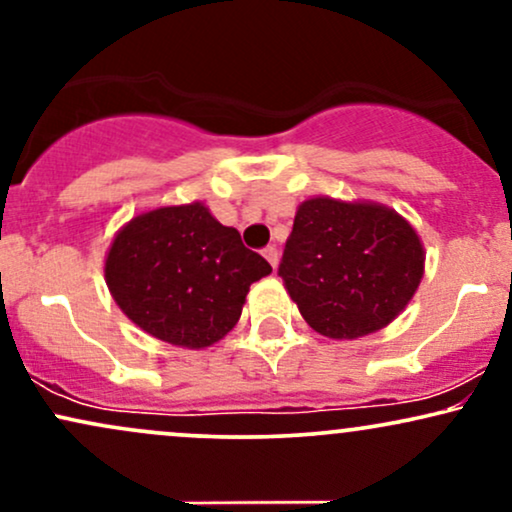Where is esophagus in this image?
Returning a JSON list of instances; mask_svg holds the SVG:
<instances>
[{
  "label": "esophagus",
  "mask_w": 512,
  "mask_h": 512,
  "mask_svg": "<svg viewBox=\"0 0 512 512\" xmlns=\"http://www.w3.org/2000/svg\"><path fill=\"white\" fill-rule=\"evenodd\" d=\"M262 255L267 257V262L276 269V264H279V250H276V245H267V248L262 250Z\"/></svg>",
  "instance_id": "esophagus-1"
}]
</instances>
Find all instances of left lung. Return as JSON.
I'll return each mask as SVG.
<instances>
[{
    "instance_id": "8db88e82",
    "label": "left lung",
    "mask_w": 512,
    "mask_h": 512,
    "mask_svg": "<svg viewBox=\"0 0 512 512\" xmlns=\"http://www.w3.org/2000/svg\"><path fill=\"white\" fill-rule=\"evenodd\" d=\"M279 276L315 332L356 339L383 330L411 301L424 248L392 209L315 197L296 211Z\"/></svg>"
}]
</instances>
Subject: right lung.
Segmentation results:
<instances>
[{"instance_id": "right-lung-1", "label": "right lung", "mask_w": 512, "mask_h": 512, "mask_svg": "<svg viewBox=\"0 0 512 512\" xmlns=\"http://www.w3.org/2000/svg\"><path fill=\"white\" fill-rule=\"evenodd\" d=\"M269 272L236 228L221 226L199 202L132 219L105 260V281L122 313L151 337L187 349L231 332L250 286Z\"/></svg>"}]
</instances>
